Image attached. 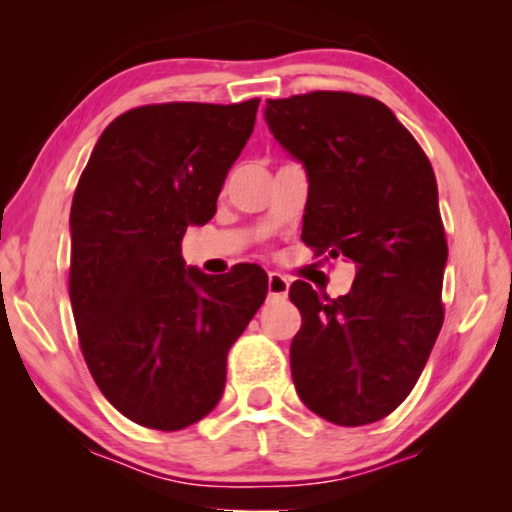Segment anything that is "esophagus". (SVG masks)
I'll use <instances>...</instances> for the list:
<instances>
[{
	"instance_id": "1",
	"label": "esophagus",
	"mask_w": 512,
	"mask_h": 512,
	"mask_svg": "<svg viewBox=\"0 0 512 512\" xmlns=\"http://www.w3.org/2000/svg\"><path fill=\"white\" fill-rule=\"evenodd\" d=\"M289 284V279L279 275V272H270L268 275V293L272 298H284L289 293Z\"/></svg>"
}]
</instances>
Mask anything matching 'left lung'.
I'll list each match as a JSON object with an SVG mask.
<instances>
[{
  "instance_id": "left-lung-1",
  "label": "left lung",
  "mask_w": 512,
  "mask_h": 512,
  "mask_svg": "<svg viewBox=\"0 0 512 512\" xmlns=\"http://www.w3.org/2000/svg\"><path fill=\"white\" fill-rule=\"evenodd\" d=\"M265 123L307 172L303 242L356 263L347 296L293 282L303 326L291 375L307 408L340 426L405 401L443 326L447 242L436 174L387 104L317 93L268 100Z\"/></svg>"
}]
</instances>
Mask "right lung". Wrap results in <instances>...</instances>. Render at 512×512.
Returning <instances> with one entry per match:
<instances>
[{"label": "right lung", "instance_id": "1", "mask_svg": "<svg viewBox=\"0 0 512 512\" xmlns=\"http://www.w3.org/2000/svg\"><path fill=\"white\" fill-rule=\"evenodd\" d=\"M256 109L258 100L125 111L76 186L69 300L81 352L104 398L135 424L179 431L209 415L228 349L268 293L258 265L212 277L181 256L186 228L216 214Z\"/></svg>", "mask_w": 512, "mask_h": 512}]
</instances>
